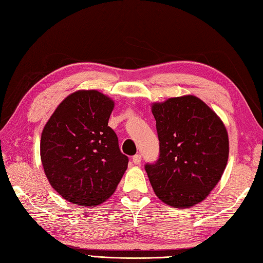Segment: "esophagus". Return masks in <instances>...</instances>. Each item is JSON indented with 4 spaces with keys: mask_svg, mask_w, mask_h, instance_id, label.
<instances>
[{
    "mask_svg": "<svg viewBox=\"0 0 263 263\" xmlns=\"http://www.w3.org/2000/svg\"><path fill=\"white\" fill-rule=\"evenodd\" d=\"M132 161H133V163H134V164H136V165H137V164L141 163V161H142V157H141V155H139V154L134 155Z\"/></svg>",
    "mask_w": 263,
    "mask_h": 263,
    "instance_id": "1",
    "label": "esophagus"
}]
</instances>
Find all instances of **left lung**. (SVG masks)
Wrapping results in <instances>:
<instances>
[{"label": "left lung", "instance_id": "8db88e82", "mask_svg": "<svg viewBox=\"0 0 263 263\" xmlns=\"http://www.w3.org/2000/svg\"><path fill=\"white\" fill-rule=\"evenodd\" d=\"M160 157L145 170L160 200L192 208L205 200L227 165L228 133L210 106L194 95L152 103Z\"/></svg>", "mask_w": 263, "mask_h": 263}]
</instances>
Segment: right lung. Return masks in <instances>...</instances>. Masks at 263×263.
Masks as SVG:
<instances>
[{"mask_svg":"<svg viewBox=\"0 0 263 263\" xmlns=\"http://www.w3.org/2000/svg\"><path fill=\"white\" fill-rule=\"evenodd\" d=\"M115 102L95 89L68 95L43 128L41 160L47 180L64 200L96 206L114 194L128 167L108 126Z\"/></svg>","mask_w":263,"mask_h":263,"instance_id":"right-lung-1","label":"right lung"}]
</instances>
